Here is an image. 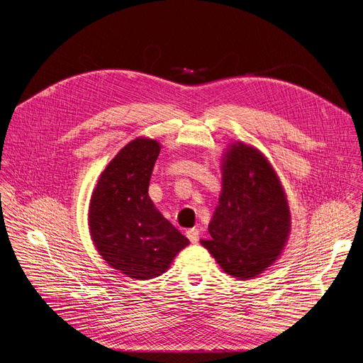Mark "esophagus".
Returning a JSON list of instances; mask_svg holds the SVG:
<instances>
[{
    "label": "esophagus",
    "instance_id": "obj_1",
    "mask_svg": "<svg viewBox=\"0 0 363 363\" xmlns=\"http://www.w3.org/2000/svg\"><path fill=\"white\" fill-rule=\"evenodd\" d=\"M186 238L191 243H199L200 240V230L199 228H189L186 232Z\"/></svg>",
    "mask_w": 363,
    "mask_h": 363
}]
</instances>
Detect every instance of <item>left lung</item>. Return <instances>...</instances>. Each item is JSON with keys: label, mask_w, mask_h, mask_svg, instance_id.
<instances>
[{"label": "left lung", "mask_w": 363, "mask_h": 363, "mask_svg": "<svg viewBox=\"0 0 363 363\" xmlns=\"http://www.w3.org/2000/svg\"><path fill=\"white\" fill-rule=\"evenodd\" d=\"M221 194L201 245L218 265L239 279L255 278L281 255L291 214L272 164L242 142L227 149L221 164Z\"/></svg>", "instance_id": "obj_1"}]
</instances>
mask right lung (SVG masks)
Returning a JSON list of instances; mask_svg holds the SVG:
<instances>
[{"mask_svg":"<svg viewBox=\"0 0 363 363\" xmlns=\"http://www.w3.org/2000/svg\"><path fill=\"white\" fill-rule=\"evenodd\" d=\"M159 152L152 139L127 143L103 171L89 203L88 225L98 253L113 269L140 281L167 272L189 245L147 192Z\"/></svg>","mask_w":363,"mask_h":363,"instance_id":"add662e5","label":"right lung"}]
</instances>
